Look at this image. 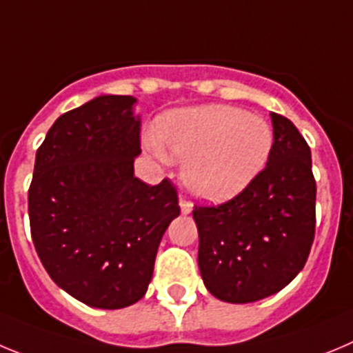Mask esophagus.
<instances>
[{
	"instance_id": "esophagus-1",
	"label": "esophagus",
	"mask_w": 353,
	"mask_h": 353,
	"mask_svg": "<svg viewBox=\"0 0 353 353\" xmlns=\"http://www.w3.org/2000/svg\"><path fill=\"white\" fill-rule=\"evenodd\" d=\"M179 205H181V212H183V214H188V212H192V209H193L192 202H190V200L183 195L179 196Z\"/></svg>"
}]
</instances>
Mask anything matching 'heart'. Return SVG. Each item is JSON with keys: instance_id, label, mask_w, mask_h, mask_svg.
<instances>
[{"instance_id": "1", "label": "heart", "mask_w": 353, "mask_h": 353, "mask_svg": "<svg viewBox=\"0 0 353 353\" xmlns=\"http://www.w3.org/2000/svg\"><path fill=\"white\" fill-rule=\"evenodd\" d=\"M154 137L148 139L151 151L184 160V186L208 202H223L243 192L272 151L268 121L225 105L172 110L158 119Z\"/></svg>"}]
</instances>
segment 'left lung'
Returning a JSON list of instances; mask_svg holds the SVG:
<instances>
[{"label":"left lung","instance_id":"8db88e82","mask_svg":"<svg viewBox=\"0 0 353 353\" xmlns=\"http://www.w3.org/2000/svg\"><path fill=\"white\" fill-rule=\"evenodd\" d=\"M274 142L265 169L234 199L195 205L199 269L214 297L246 304L287 287L315 239L316 183L307 142L271 112Z\"/></svg>","mask_w":353,"mask_h":353}]
</instances>
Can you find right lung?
<instances>
[{"label":"right lung","instance_id":"1","mask_svg":"<svg viewBox=\"0 0 353 353\" xmlns=\"http://www.w3.org/2000/svg\"><path fill=\"white\" fill-rule=\"evenodd\" d=\"M135 98L107 94L56 119L28 192L31 239L52 281L81 303L119 310L142 299L158 246L179 216L170 179L133 176Z\"/></svg>","mask_w":353,"mask_h":353}]
</instances>
